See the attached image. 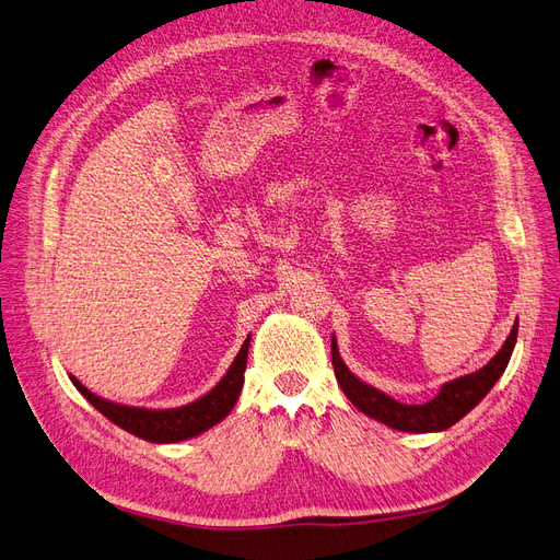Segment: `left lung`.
Here are the masks:
<instances>
[{"label": "left lung", "mask_w": 560, "mask_h": 560, "mask_svg": "<svg viewBox=\"0 0 560 560\" xmlns=\"http://www.w3.org/2000/svg\"><path fill=\"white\" fill-rule=\"evenodd\" d=\"M516 331H518V322H514L505 345L500 347V352L485 365V369H479L472 375L447 382L433 400L423 405L398 402L392 396L371 387V384L354 377L342 363L334 338H331V361H334V371H336L340 389L363 415L387 423L392 429L408 431V433L445 431L454 427L460 417H466L475 405L491 392L498 377L505 373L514 350V342H516Z\"/></svg>", "instance_id": "left-lung-1"}]
</instances>
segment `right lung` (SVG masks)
<instances>
[{"mask_svg": "<svg viewBox=\"0 0 560 560\" xmlns=\"http://www.w3.org/2000/svg\"><path fill=\"white\" fill-rule=\"evenodd\" d=\"M247 347H249V338L243 342L238 357L234 359V363H231V369L220 380L218 387L213 392H208L203 398L185 405V408H173V410L127 408V405L110 402L92 394L75 377H71V382L96 410L115 423V427H120L137 438H143L150 442H178V440L195 438L206 429L215 427L218 421H222L231 410H234L238 394L243 389V380H245Z\"/></svg>", "mask_w": 560, "mask_h": 560, "instance_id": "right-lung-1", "label": "right lung"}]
</instances>
